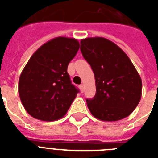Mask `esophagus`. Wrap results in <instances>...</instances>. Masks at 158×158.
Returning a JSON list of instances; mask_svg holds the SVG:
<instances>
[{
	"instance_id": "esophagus-1",
	"label": "esophagus",
	"mask_w": 158,
	"mask_h": 158,
	"mask_svg": "<svg viewBox=\"0 0 158 158\" xmlns=\"http://www.w3.org/2000/svg\"><path fill=\"white\" fill-rule=\"evenodd\" d=\"M79 89H80V91H81V93H84V87L83 84H81V85H79Z\"/></svg>"
}]
</instances>
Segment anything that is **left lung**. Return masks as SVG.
<instances>
[{"label":"left lung","mask_w":158,"mask_h":158,"mask_svg":"<svg viewBox=\"0 0 158 158\" xmlns=\"http://www.w3.org/2000/svg\"><path fill=\"white\" fill-rule=\"evenodd\" d=\"M80 50L91 65L96 83V94L87 99L94 117L116 121L134 111L142 95V80L128 56L106 38L82 39Z\"/></svg>","instance_id":"obj_1"}]
</instances>
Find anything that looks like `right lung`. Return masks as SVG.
I'll use <instances>...</instances> for the list:
<instances>
[{
    "label": "right lung",
    "mask_w": 158,
    "mask_h": 158,
    "mask_svg": "<svg viewBox=\"0 0 158 158\" xmlns=\"http://www.w3.org/2000/svg\"><path fill=\"white\" fill-rule=\"evenodd\" d=\"M79 48L76 39L57 37L41 46L30 57L19 76V94L31 116L53 121L66 114L79 93L67 73Z\"/></svg>",
    "instance_id": "1"
}]
</instances>
